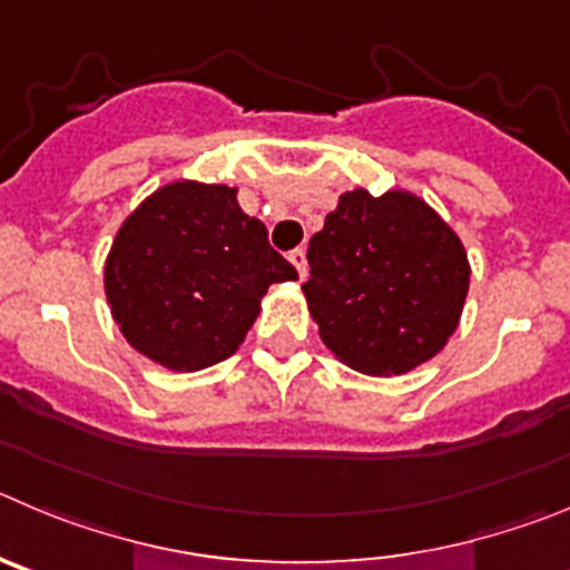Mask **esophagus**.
<instances>
[{"mask_svg":"<svg viewBox=\"0 0 570 570\" xmlns=\"http://www.w3.org/2000/svg\"><path fill=\"white\" fill-rule=\"evenodd\" d=\"M289 264L297 269V278L304 281L306 278V253H304V249H292Z\"/></svg>","mask_w":570,"mask_h":570,"instance_id":"34e87169","label":"esophagus"}]
</instances>
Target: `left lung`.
Returning a JSON list of instances; mask_svg holds the SVG:
<instances>
[{"label":"left lung","instance_id":"8db88e82","mask_svg":"<svg viewBox=\"0 0 570 570\" xmlns=\"http://www.w3.org/2000/svg\"><path fill=\"white\" fill-rule=\"evenodd\" d=\"M306 258L309 315L355 372H412L458 330L471 275L463 240L406 189L343 193Z\"/></svg>","mask_w":570,"mask_h":570}]
</instances>
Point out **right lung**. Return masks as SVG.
<instances>
[{
  "label": "right lung",
  "instance_id": "right-lung-1",
  "mask_svg": "<svg viewBox=\"0 0 570 570\" xmlns=\"http://www.w3.org/2000/svg\"><path fill=\"white\" fill-rule=\"evenodd\" d=\"M227 184L173 181L138 204L105 264L112 321L136 352L173 372L235 355L261 297L295 266Z\"/></svg>",
  "mask_w": 570,
  "mask_h": 570
}]
</instances>
